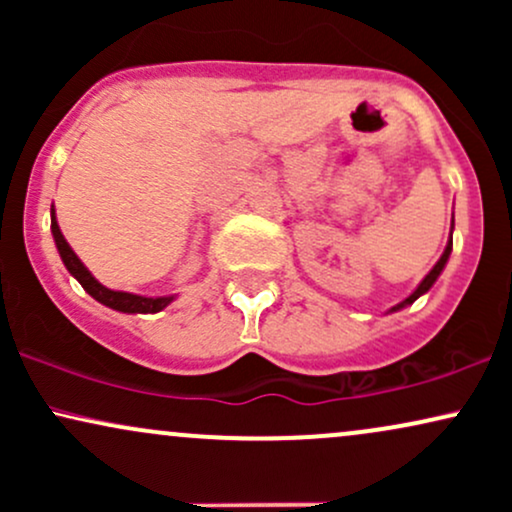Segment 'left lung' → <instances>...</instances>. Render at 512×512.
<instances>
[{
    "instance_id": "8db88e82",
    "label": "left lung",
    "mask_w": 512,
    "mask_h": 512,
    "mask_svg": "<svg viewBox=\"0 0 512 512\" xmlns=\"http://www.w3.org/2000/svg\"><path fill=\"white\" fill-rule=\"evenodd\" d=\"M450 252H452V233H450V240H448V245H445L443 255H440V260H438L436 264H433V269H431V272H428V274L424 276V281H421V284L416 286V289H414V293H411V296L404 298L402 303L392 305V308H390V313H397V310L407 308V305L414 303L416 298H419V296H424V293H426L428 289H431L433 284H436V279H438V276H440V272H443V269H445V264H448V260H450Z\"/></svg>"
}]
</instances>
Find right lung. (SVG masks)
Returning <instances> with one entry per match:
<instances>
[{"mask_svg":"<svg viewBox=\"0 0 512 512\" xmlns=\"http://www.w3.org/2000/svg\"><path fill=\"white\" fill-rule=\"evenodd\" d=\"M50 216H52L50 231H52V238H55L57 252H60L64 267H67V272L72 274L81 286H84V291L88 293V296H93L98 303L108 305V308L120 310V313H158V310H163L166 305L173 303L175 296L149 298V296H137V293H127V291H113V289H108V286H103L96 276L88 272L86 264L76 257L72 245H69L67 238L62 236L60 223H57V219H55V207H52Z\"/></svg>","mask_w":512,"mask_h":512,"instance_id":"1","label":"right lung"}]
</instances>
